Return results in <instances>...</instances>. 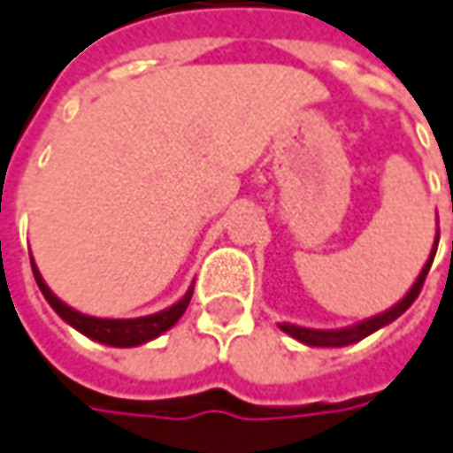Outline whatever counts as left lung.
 I'll use <instances>...</instances> for the list:
<instances>
[{
    "label": "left lung",
    "mask_w": 453,
    "mask_h": 453,
    "mask_svg": "<svg viewBox=\"0 0 453 453\" xmlns=\"http://www.w3.org/2000/svg\"><path fill=\"white\" fill-rule=\"evenodd\" d=\"M436 220H439V218H436ZM436 246H439V227H436V238H434L431 256H428V261L423 264L421 273L416 276L413 286L408 288V294H405L398 304H393L390 309L380 311V314L367 317V319H363V322H355V325H349V326H340V329H314V326H299V325H291V322H279V326L284 329L288 337H294L296 342L309 344V347H347V344L360 342V340H365L367 334H372V332L383 329V326L390 325V322H395V319L403 314L405 309L416 302V296L421 294L423 281H426V273H428V268H431V264H434Z\"/></svg>",
    "instance_id": "obj_1"
}]
</instances>
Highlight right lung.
<instances>
[{
    "label": "right lung",
    "mask_w": 453,
    "mask_h": 453,
    "mask_svg": "<svg viewBox=\"0 0 453 453\" xmlns=\"http://www.w3.org/2000/svg\"><path fill=\"white\" fill-rule=\"evenodd\" d=\"M32 273H35V281L40 286L42 296L48 299V304L58 311V317L63 322H68L73 329H78L81 334H86L93 342L109 344V347H139V344L157 340L159 334H165L167 329H172L180 322V317L185 314V309L189 306V299H192V286H189L180 302H174V304L157 311V314L136 317V319H104V317L83 314V311L73 309L65 302H60L50 291V286L45 284V279H42V273H40V268H37L35 261H32Z\"/></svg>",
    "instance_id": "right-lung-1"
}]
</instances>
